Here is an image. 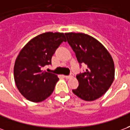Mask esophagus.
<instances>
[{"instance_id": "obj_1", "label": "esophagus", "mask_w": 130, "mask_h": 130, "mask_svg": "<svg viewBox=\"0 0 130 130\" xmlns=\"http://www.w3.org/2000/svg\"><path fill=\"white\" fill-rule=\"evenodd\" d=\"M64 77L66 78V79H69V78H71V77H73V75H64Z\"/></svg>"}]
</instances>
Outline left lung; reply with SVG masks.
Segmentation results:
<instances>
[{
  "instance_id": "left-lung-1",
  "label": "left lung",
  "mask_w": 130,
  "mask_h": 130,
  "mask_svg": "<svg viewBox=\"0 0 130 130\" xmlns=\"http://www.w3.org/2000/svg\"><path fill=\"white\" fill-rule=\"evenodd\" d=\"M65 35L80 66H87L85 72L76 75L79 86L72 91L82 100H96L105 94L114 79L113 59L104 45L91 36L74 32Z\"/></svg>"
}]
</instances>
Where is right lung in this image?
I'll return each instance as SVG.
<instances>
[{
    "label": "right lung",
    "mask_w": 130,
    "mask_h": 130,
    "mask_svg": "<svg viewBox=\"0 0 130 130\" xmlns=\"http://www.w3.org/2000/svg\"><path fill=\"white\" fill-rule=\"evenodd\" d=\"M63 41H66L64 33H43L31 39L17 56L14 67L15 83L28 100L41 102L53 92L59 78L43 69L51 64L52 57Z\"/></svg>",
    "instance_id": "right-lung-1"
}]
</instances>
